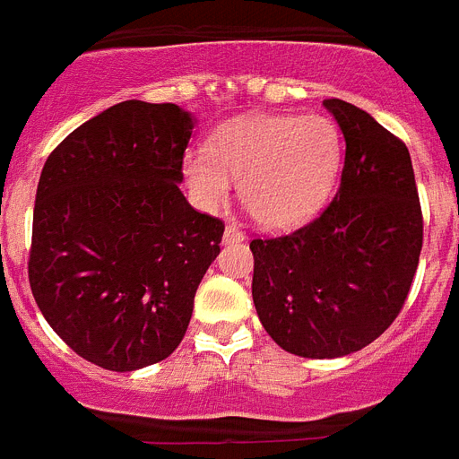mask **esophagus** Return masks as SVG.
<instances>
[{
  "mask_svg": "<svg viewBox=\"0 0 459 459\" xmlns=\"http://www.w3.org/2000/svg\"><path fill=\"white\" fill-rule=\"evenodd\" d=\"M243 238H246V234L234 225H227L225 232H222V243H227V246H230V243H241Z\"/></svg>",
  "mask_w": 459,
  "mask_h": 459,
  "instance_id": "34e87169",
  "label": "esophagus"
}]
</instances>
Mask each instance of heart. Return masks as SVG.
I'll list each match as a JSON object with an SVG mask.
<instances>
[{
	"instance_id": "heart-1",
	"label": "heart",
	"mask_w": 459,
	"mask_h": 459,
	"mask_svg": "<svg viewBox=\"0 0 459 459\" xmlns=\"http://www.w3.org/2000/svg\"><path fill=\"white\" fill-rule=\"evenodd\" d=\"M342 163L335 121L310 115H257L234 119L211 137V152L193 149L184 177L202 211H218L238 181L241 202L264 227H296L333 193Z\"/></svg>"
}]
</instances>
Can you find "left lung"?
Returning a JSON list of instances; mask_svg holds the SVG:
<instances>
[{"instance_id":"8db88e82","label":"left lung","mask_w":459,"mask_h":459,"mask_svg":"<svg viewBox=\"0 0 459 459\" xmlns=\"http://www.w3.org/2000/svg\"><path fill=\"white\" fill-rule=\"evenodd\" d=\"M344 140L333 202L307 225L255 238L253 301L266 333L303 359H340L403 310L423 248L411 156L366 109L324 100Z\"/></svg>"}]
</instances>
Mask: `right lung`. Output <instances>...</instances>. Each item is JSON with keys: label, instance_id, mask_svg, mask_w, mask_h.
Wrapping results in <instances>:
<instances>
[{"label": "right lung", "instance_id": "add662e5", "mask_svg": "<svg viewBox=\"0 0 459 459\" xmlns=\"http://www.w3.org/2000/svg\"><path fill=\"white\" fill-rule=\"evenodd\" d=\"M195 117L124 100L48 156L36 188L30 285L75 354L133 372L184 340L197 285L221 253L218 218L181 193Z\"/></svg>", "mask_w": 459, "mask_h": 459}]
</instances>
